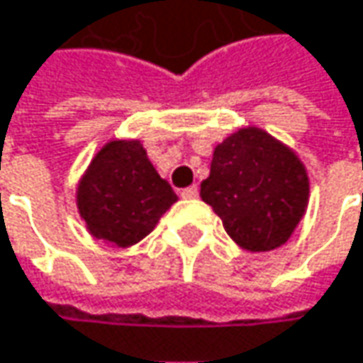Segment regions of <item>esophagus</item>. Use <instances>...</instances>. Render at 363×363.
<instances>
[{
  "instance_id": "obj_1",
  "label": "esophagus",
  "mask_w": 363,
  "mask_h": 363,
  "mask_svg": "<svg viewBox=\"0 0 363 363\" xmlns=\"http://www.w3.org/2000/svg\"><path fill=\"white\" fill-rule=\"evenodd\" d=\"M197 195H199V189L197 186H186V189L181 191L182 199H197Z\"/></svg>"
}]
</instances>
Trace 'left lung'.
I'll list each match as a JSON object with an SVG mask.
<instances>
[{
  "label": "left lung",
  "instance_id": "left-lung-1",
  "mask_svg": "<svg viewBox=\"0 0 363 363\" xmlns=\"http://www.w3.org/2000/svg\"><path fill=\"white\" fill-rule=\"evenodd\" d=\"M199 195L239 247L270 251L289 241L306 214L310 179L293 149L247 126L214 149Z\"/></svg>",
  "mask_w": 363,
  "mask_h": 363
}]
</instances>
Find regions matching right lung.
<instances>
[{"instance_id": "right-lung-1", "label": "right lung", "mask_w": 363, "mask_h": 363, "mask_svg": "<svg viewBox=\"0 0 363 363\" xmlns=\"http://www.w3.org/2000/svg\"><path fill=\"white\" fill-rule=\"evenodd\" d=\"M177 199L135 139L106 143L77 189L79 214L89 233L116 247H130L145 239Z\"/></svg>"}]
</instances>
